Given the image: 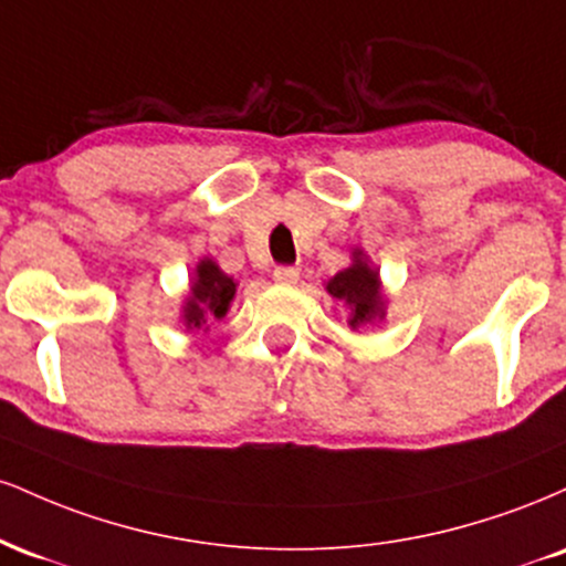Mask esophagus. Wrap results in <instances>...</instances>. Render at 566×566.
I'll list each match as a JSON object with an SVG mask.
<instances>
[{"label":"esophagus","mask_w":566,"mask_h":566,"mask_svg":"<svg viewBox=\"0 0 566 566\" xmlns=\"http://www.w3.org/2000/svg\"><path fill=\"white\" fill-rule=\"evenodd\" d=\"M301 279V271L292 269V265H276L274 269V282L279 284H295Z\"/></svg>","instance_id":"1"}]
</instances>
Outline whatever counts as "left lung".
I'll use <instances>...</instances> for the list:
<instances>
[{
  "label": "left lung",
  "instance_id": "8db88e82",
  "mask_svg": "<svg viewBox=\"0 0 566 566\" xmlns=\"http://www.w3.org/2000/svg\"><path fill=\"white\" fill-rule=\"evenodd\" d=\"M327 292L335 301L346 303L350 329L367 327L386 316V297H382L378 269L369 265L361 250H354V263L329 279Z\"/></svg>",
  "mask_w": 566,
  "mask_h": 566
}]
</instances>
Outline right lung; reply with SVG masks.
Listing matches in <instances>:
<instances>
[{
  "label": "right lung",
  "mask_w": 566,
  "mask_h": 566,
  "mask_svg": "<svg viewBox=\"0 0 566 566\" xmlns=\"http://www.w3.org/2000/svg\"><path fill=\"white\" fill-rule=\"evenodd\" d=\"M237 295V282L220 271V265L210 258H201L193 269L191 290L184 303L186 329H207L212 319H223L229 314V305Z\"/></svg>",
  "instance_id": "obj_1"
}]
</instances>
